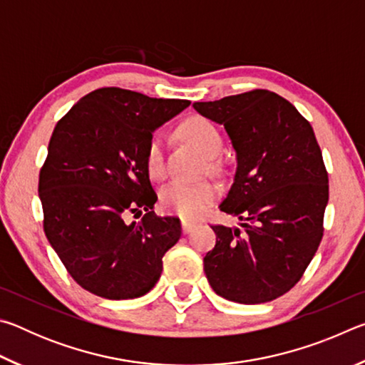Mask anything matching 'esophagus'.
Wrapping results in <instances>:
<instances>
[{
    "mask_svg": "<svg viewBox=\"0 0 365 365\" xmlns=\"http://www.w3.org/2000/svg\"><path fill=\"white\" fill-rule=\"evenodd\" d=\"M196 228V224L195 222H190V220H187V219H182V232L187 235V233H190V232H193Z\"/></svg>",
    "mask_w": 365,
    "mask_h": 365,
    "instance_id": "esophagus-1",
    "label": "esophagus"
}]
</instances>
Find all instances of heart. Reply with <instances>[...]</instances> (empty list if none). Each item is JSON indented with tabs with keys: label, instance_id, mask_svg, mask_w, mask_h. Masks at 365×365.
Returning <instances> with one entry per match:
<instances>
[{
	"label": "heart",
	"instance_id": "obj_1",
	"mask_svg": "<svg viewBox=\"0 0 365 365\" xmlns=\"http://www.w3.org/2000/svg\"><path fill=\"white\" fill-rule=\"evenodd\" d=\"M182 138L196 148L206 158H215L222 150V137L214 125L202 117H191L180 127ZM146 170L154 180L164 175V153L163 140L159 135H153L148 141ZM215 188L211 183H185L172 182L160 190V206L165 211L175 212L182 217H196L214 200Z\"/></svg>",
	"mask_w": 365,
	"mask_h": 365
}]
</instances>
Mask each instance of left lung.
<instances>
[{
    "mask_svg": "<svg viewBox=\"0 0 365 365\" xmlns=\"http://www.w3.org/2000/svg\"><path fill=\"white\" fill-rule=\"evenodd\" d=\"M193 108L230 138L237 170L219 207L243 222V230L212 225L209 285L240 304L279 298L298 283L324 235L329 175L311 123L269 90Z\"/></svg>",
    "mask_w": 365,
    "mask_h": 365,
    "instance_id": "1",
    "label": "left lung"
}]
</instances>
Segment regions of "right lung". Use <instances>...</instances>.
<instances>
[{"instance_id":"right-lung-1","label":"right lung","mask_w":365,"mask_h":365,"mask_svg":"<svg viewBox=\"0 0 365 365\" xmlns=\"http://www.w3.org/2000/svg\"><path fill=\"white\" fill-rule=\"evenodd\" d=\"M190 106L122 88L83 96L61 119L40 170L45 233L71 277L106 299H133L156 285L180 238L177 217H158L146 170L156 128ZM147 211L125 225L123 214Z\"/></svg>"}]
</instances>
